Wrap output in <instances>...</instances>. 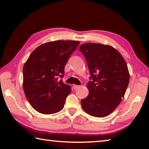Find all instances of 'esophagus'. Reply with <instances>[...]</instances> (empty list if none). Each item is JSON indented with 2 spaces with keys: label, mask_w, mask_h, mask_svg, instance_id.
<instances>
[{
  "label": "esophagus",
  "mask_w": 149,
  "mask_h": 149,
  "mask_svg": "<svg viewBox=\"0 0 149 149\" xmlns=\"http://www.w3.org/2000/svg\"><path fill=\"white\" fill-rule=\"evenodd\" d=\"M79 86H79V85H75V84H74V85H73V88H74V90H75V89H77V88H78Z\"/></svg>",
  "instance_id": "1"
}]
</instances>
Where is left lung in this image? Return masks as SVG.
Here are the masks:
<instances>
[{
	"label": "left lung",
	"mask_w": 149,
	"mask_h": 149,
	"mask_svg": "<svg viewBox=\"0 0 149 149\" xmlns=\"http://www.w3.org/2000/svg\"><path fill=\"white\" fill-rule=\"evenodd\" d=\"M89 68V95L81 106L89 115L105 117L115 110L124 97L129 73L122 56L109 45L87 43L79 47Z\"/></svg>",
	"instance_id": "1"
}]
</instances>
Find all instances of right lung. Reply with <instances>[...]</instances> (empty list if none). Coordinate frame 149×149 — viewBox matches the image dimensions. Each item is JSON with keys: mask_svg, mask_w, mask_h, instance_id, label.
Segmentation results:
<instances>
[{"mask_svg": "<svg viewBox=\"0 0 149 149\" xmlns=\"http://www.w3.org/2000/svg\"><path fill=\"white\" fill-rule=\"evenodd\" d=\"M79 45L78 41L50 42L34 50L23 68V88L27 99L38 112L50 115L60 111L71 92L63 83L65 66Z\"/></svg>", "mask_w": 149, "mask_h": 149, "instance_id": "obj_1", "label": "right lung"}]
</instances>
